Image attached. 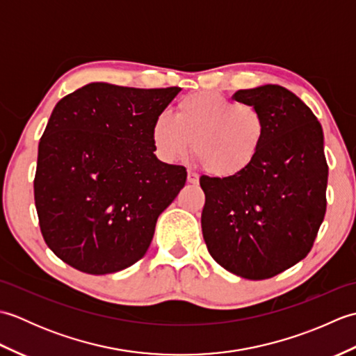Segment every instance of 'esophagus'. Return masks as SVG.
Instances as JSON below:
<instances>
[{
	"mask_svg": "<svg viewBox=\"0 0 356 356\" xmlns=\"http://www.w3.org/2000/svg\"><path fill=\"white\" fill-rule=\"evenodd\" d=\"M188 184H193V185L199 184V176L194 171H188Z\"/></svg>",
	"mask_w": 356,
	"mask_h": 356,
	"instance_id": "34e87169",
	"label": "esophagus"
}]
</instances>
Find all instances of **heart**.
Instances as JSON below:
<instances>
[{
    "label": "heart",
    "mask_w": 356,
    "mask_h": 356,
    "mask_svg": "<svg viewBox=\"0 0 356 356\" xmlns=\"http://www.w3.org/2000/svg\"><path fill=\"white\" fill-rule=\"evenodd\" d=\"M264 138L266 120L259 108L217 92L182 97L174 118L161 113L151 127L153 147L163 162L182 161L193 145L203 168L223 179L246 171Z\"/></svg>",
    "instance_id": "heart-1"
}]
</instances>
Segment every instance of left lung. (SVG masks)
I'll return each instance as SVG.
<instances>
[{
	"instance_id": "left-lung-1",
	"label": "left lung",
	"mask_w": 356,
	"mask_h": 356,
	"mask_svg": "<svg viewBox=\"0 0 356 356\" xmlns=\"http://www.w3.org/2000/svg\"><path fill=\"white\" fill-rule=\"evenodd\" d=\"M266 120L259 156L236 177H200L202 232L211 257L241 278L266 280L311 251L326 214L329 168L323 128L282 86L238 90Z\"/></svg>"
}]
</instances>
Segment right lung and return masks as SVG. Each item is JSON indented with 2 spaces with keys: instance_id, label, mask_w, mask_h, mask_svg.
<instances>
[{
  "instance_id": "1",
  "label": "right lung",
  "mask_w": 356,
  "mask_h": 356,
  "mask_svg": "<svg viewBox=\"0 0 356 356\" xmlns=\"http://www.w3.org/2000/svg\"><path fill=\"white\" fill-rule=\"evenodd\" d=\"M179 90L92 82L55 105L33 188L42 237L58 259L105 275L145 255L159 216L186 182L184 166L159 161L151 140Z\"/></svg>"
}]
</instances>
